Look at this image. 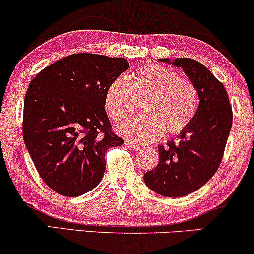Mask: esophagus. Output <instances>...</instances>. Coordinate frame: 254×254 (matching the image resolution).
I'll use <instances>...</instances> for the list:
<instances>
[{
    "instance_id": "34e87169",
    "label": "esophagus",
    "mask_w": 254,
    "mask_h": 254,
    "mask_svg": "<svg viewBox=\"0 0 254 254\" xmlns=\"http://www.w3.org/2000/svg\"><path fill=\"white\" fill-rule=\"evenodd\" d=\"M125 145H126L129 149H132V151H137V149L140 148V145H137L135 142H132L130 140H126V141H125Z\"/></svg>"
}]
</instances>
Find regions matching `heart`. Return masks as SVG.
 I'll list each match as a JSON object with an SVG mask.
<instances>
[{"mask_svg": "<svg viewBox=\"0 0 254 254\" xmlns=\"http://www.w3.org/2000/svg\"><path fill=\"white\" fill-rule=\"evenodd\" d=\"M145 99L143 117L128 119L118 128L134 142H152L162 134L183 133L195 117L199 94L190 80L170 68L147 64L128 77H117L106 90L105 107L113 121L133 114L137 101Z\"/></svg>", "mask_w": 254, "mask_h": 254, "instance_id": "b5f03b06", "label": "heart"}]
</instances>
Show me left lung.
Returning <instances> with one entry per match:
<instances>
[{
  "label": "left lung",
  "mask_w": 254,
  "mask_h": 254,
  "mask_svg": "<svg viewBox=\"0 0 254 254\" xmlns=\"http://www.w3.org/2000/svg\"><path fill=\"white\" fill-rule=\"evenodd\" d=\"M179 67L195 86L199 106L179 142L159 146L160 160L143 181L155 193L180 198L202 187L218 171L232 127V107L224 84L200 62L189 58L159 59Z\"/></svg>",
  "instance_id": "1"
}]
</instances>
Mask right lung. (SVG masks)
<instances>
[{"mask_svg":"<svg viewBox=\"0 0 254 254\" xmlns=\"http://www.w3.org/2000/svg\"><path fill=\"white\" fill-rule=\"evenodd\" d=\"M128 68L124 58L80 53L31 80L24 96V143L40 177L61 195L79 196L98 186L106 151L124 145L112 132L105 95Z\"/></svg>","mask_w":254,"mask_h":254,"instance_id":"1","label":"right lung"}]
</instances>
